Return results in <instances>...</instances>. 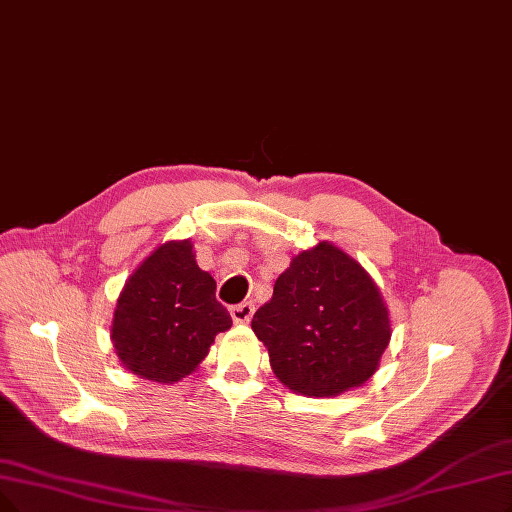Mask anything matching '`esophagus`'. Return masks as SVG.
Listing matches in <instances>:
<instances>
[{
    "instance_id": "obj_1",
    "label": "esophagus",
    "mask_w": 512,
    "mask_h": 512,
    "mask_svg": "<svg viewBox=\"0 0 512 512\" xmlns=\"http://www.w3.org/2000/svg\"><path fill=\"white\" fill-rule=\"evenodd\" d=\"M254 304L252 302H241L231 306V317L235 323H250L252 315H254Z\"/></svg>"
}]
</instances>
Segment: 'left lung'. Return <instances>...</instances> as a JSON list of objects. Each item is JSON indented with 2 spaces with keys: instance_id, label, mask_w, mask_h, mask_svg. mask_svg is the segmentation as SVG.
I'll use <instances>...</instances> for the list:
<instances>
[{
  "instance_id": "obj_1",
  "label": "left lung",
  "mask_w": 512,
  "mask_h": 512,
  "mask_svg": "<svg viewBox=\"0 0 512 512\" xmlns=\"http://www.w3.org/2000/svg\"><path fill=\"white\" fill-rule=\"evenodd\" d=\"M252 330L275 378L304 397H336L365 384L393 334L372 275L330 241L292 258Z\"/></svg>"
}]
</instances>
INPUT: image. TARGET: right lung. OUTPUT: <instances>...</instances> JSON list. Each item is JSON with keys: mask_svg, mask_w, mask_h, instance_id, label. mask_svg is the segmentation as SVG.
I'll return each instance as SVG.
<instances>
[{"mask_svg": "<svg viewBox=\"0 0 512 512\" xmlns=\"http://www.w3.org/2000/svg\"><path fill=\"white\" fill-rule=\"evenodd\" d=\"M233 325L216 300V281L201 271L191 239L159 243L115 302L111 342L121 365L138 378L174 384L208 357L216 334Z\"/></svg>", "mask_w": 512, "mask_h": 512, "instance_id": "right-lung-1", "label": "right lung"}]
</instances>
